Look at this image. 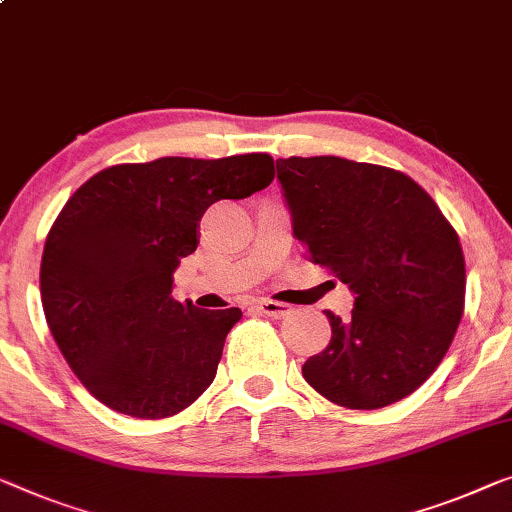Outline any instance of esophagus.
I'll return each mask as SVG.
<instances>
[{"instance_id":"1","label":"esophagus","mask_w":512,"mask_h":512,"mask_svg":"<svg viewBox=\"0 0 512 512\" xmlns=\"http://www.w3.org/2000/svg\"><path fill=\"white\" fill-rule=\"evenodd\" d=\"M258 309H261L265 316L277 318V320L290 313V306L286 302H274V300H261L258 302Z\"/></svg>"}]
</instances>
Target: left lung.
<instances>
[{"mask_svg":"<svg viewBox=\"0 0 512 512\" xmlns=\"http://www.w3.org/2000/svg\"><path fill=\"white\" fill-rule=\"evenodd\" d=\"M295 238L355 293L350 318L327 311L332 341L304 380L348 410H380L421 387L465 311L458 233L410 176L345 157L277 160Z\"/></svg>","mask_w":512,"mask_h":512,"instance_id":"obj_1","label":"left lung"}]
</instances>
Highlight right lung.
I'll return each mask as SVG.
<instances>
[{
    "mask_svg": "<svg viewBox=\"0 0 512 512\" xmlns=\"http://www.w3.org/2000/svg\"><path fill=\"white\" fill-rule=\"evenodd\" d=\"M274 178L267 153L160 157L102 169L47 233L41 302L61 355L93 398L135 419L190 407L215 380L240 309L171 297L180 258L219 199H247Z\"/></svg>",
    "mask_w": 512,
    "mask_h": 512,
    "instance_id": "obj_1",
    "label": "right lung"
}]
</instances>
